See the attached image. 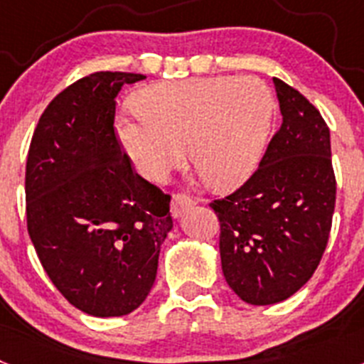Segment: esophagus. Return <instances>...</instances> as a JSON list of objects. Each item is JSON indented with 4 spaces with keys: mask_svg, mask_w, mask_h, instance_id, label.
I'll return each mask as SVG.
<instances>
[{
    "mask_svg": "<svg viewBox=\"0 0 364 364\" xmlns=\"http://www.w3.org/2000/svg\"><path fill=\"white\" fill-rule=\"evenodd\" d=\"M189 205H193V198H189L184 193H175L171 198V215L175 218H178L182 215V211L188 210Z\"/></svg>",
    "mask_w": 364,
    "mask_h": 364,
    "instance_id": "obj_1",
    "label": "esophagus"
}]
</instances>
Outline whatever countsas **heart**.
<instances>
[{
  "instance_id": "obj_1",
  "label": "heart",
  "mask_w": 364,
  "mask_h": 364,
  "mask_svg": "<svg viewBox=\"0 0 364 364\" xmlns=\"http://www.w3.org/2000/svg\"><path fill=\"white\" fill-rule=\"evenodd\" d=\"M134 118L118 122V138L134 167L160 180L188 146L198 175L213 188H237L252 176L268 144L273 98L255 78L213 76L156 83L138 96Z\"/></svg>"
}]
</instances>
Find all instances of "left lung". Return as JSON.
I'll return each instance as SVG.
<instances>
[{
  "label": "left lung",
  "instance_id": "obj_1",
  "mask_svg": "<svg viewBox=\"0 0 364 364\" xmlns=\"http://www.w3.org/2000/svg\"><path fill=\"white\" fill-rule=\"evenodd\" d=\"M282 124L259 167L211 202L220 222L222 272L244 302L266 306L310 281L326 250L336 208L330 129L297 89L273 78Z\"/></svg>",
  "mask_w": 364,
  "mask_h": 364
}]
</instances>
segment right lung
<instances>
[{
  "mask_svg": "<svg viewBox=\"0 0 364 364\" xmlns=\"http://www.w3.org/2000/svg\"><path fill=\"white\" fill-rule=\"evenodd\" d=\"M100 70L47 105L27 156V230L53 284L78 310L120 317L153 288L171 195L134 171L114 127L122 85Z\"/></svg>",
  "mask_w": 364,
  "mask_h": 364,
  "instance_id": "obj_1",
  "label": "right lung"
}]
</instances>
